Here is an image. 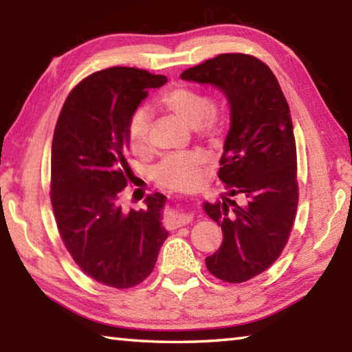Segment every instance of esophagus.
Wrapping results in <instances>:
<instances>
[{"label": "esophagus", "instance_id": "34e87169", "mask_svg": "<svg viewBox=\"0 0 352 352\" xmlns=\"http://www.w3.org/2000/svg\"><path fill=\"white\" fill-rule=\"evenodd\" d=\"M192 219H194L192 214L184 210H180L178 212H175L174 216H170L168 220H166V226H168L169 230H175L189 222H192Z\"/></svg>", "mask_w": 352, "mask_h": 352}]
</instances>
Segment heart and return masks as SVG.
Listing matches in <instances>:
<instances>
[{"label": "heart", "mask_w": 352, "mask_h": 352, "mask_svg": "<svg viewBox=\"0 0 352 352\" xmlns=\"http://www.w3.org/2000/svg\"><path fill=\"white\" fill-rule=\"evenodd\" d=\"M162 104L208 138H214L219 133V111L211 105L210 98L204 91L184 85L170 88L163 94ZM151 124L152 113L146 105L135 109L130 115L127 140L133 152L146 153L151 148ZM204 164L205 158L199 152L170 153L155 166L153 177L166 188L188 190L199 184Z\"/></svg>", "instance_id": "heart-1"}]
</instances>
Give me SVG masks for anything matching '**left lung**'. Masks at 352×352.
Returning <instances> with one entry per match:
<instances>
[{
  "label": "left lung",
  "mask_w": 352,
  "mask_h": 352,
  "mask_svg": "<svg viewBox=\"0 0 352 352\" xmlns=\"http://www.w3.org/2000/svg\"><path fill=\"white\" fill-rule=\"evenodd\" d=\"M180 77L216 87L230 104L219 169L226 192L217 204H204L223 241L206 267L222 281H248L279 258L294 226L296 146L289 104L272 69L253 56L220 54Z\"/></svg>",
  "instance_id": "1"
}]
</instances>
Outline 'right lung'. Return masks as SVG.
<instances>
[{
  "label": "right lung",
  "mask_w": 352,
  "mask_h": 352,
  "mask_svg": "<svg viewBox=\"0 0 352 352\" xmlns=\"http://www.w3.org/2000/svg\"><path fill=\"white\" fill-rule=\"evenodd\" d=\"M168 82L144 69L113 67L83 79L57 119L51 148V204L58 233L76 264L98 283L129 289L151 275L168 231L166 197L147 195L124 211L127 124L151 88Z\"/></svg>",
  "instance_id": "obj_1"
}]
</instances>
